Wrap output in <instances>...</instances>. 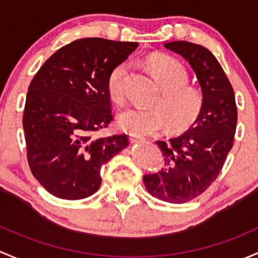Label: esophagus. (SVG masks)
<instances>
[{
  "label": "esophagus",
  "instance_id": "34e87169",
  "mask_svg": "<svg viewBox=\"0 0 258 258\" xmlns=\"http://www.w3.org/2000/svg\"><path fill=\"white\" fill-rule=\"evenodd\" d=\"M140 138H138V137H134V135H132V137H130V143H133V144H134V143H138V142H140Z\"/></svg>",
  "mask_w": 258,
  "mask_h": 258
}]
</instances>
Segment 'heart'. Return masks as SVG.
I'll list each match as a JSON object with an SVG mask.
<instances>
[{"mask_svg": "<svg viewBox=\"0 0 258 258\" xmlns=\"http://www.w3.org/2000/svg\"><path fill=\"white\" fill-rule=\"evenodd\" d=\"M149 67L163 89L161 97L156 100L158 107H132L125 109L119 116L121 129L135 137H144L160 132L168 123L174 130H182L192 125L203 113L205 98L200 90L188 86L190 77L186 68L166 55L150 58ZM128 70V63L120 62L108 76V94L116 103H121L125 98Z\"/></svg>", "mask_w": 258, "mask_h": 258, "instance_id": "heart-1", "label": "heart"}]
</instances>
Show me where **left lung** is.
<instances>
[{
	"label": "left lung",
	"mask_w": 258,
	"mask_h": 258,
	"mask_svg": "<svg viewBox=\"0 0 258 258\" xmlns=\"http://www.w3.org/2000/svg\"><path fill=\"white\" fill-rule=\"evenodd\" d=\"M164 47L187 60L200 83L205 105L187 132L168 142H156L165 166L144 175L143 180L154 198L184 204L205 192L219 176L233 145L237 107L230 81L208 48L185 41Z\"/></svg>",
	"instance_id": "obj_1"
}]
</instances>
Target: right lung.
<instances>
[{"label": "right lung", "instance_id": "add662e5", "mask_svg": "<svg viewBox=\"0 0 258 258\" xmlns=\"http://www.w3.org/2000/svg\"><path fill=\"white\" fill-rule=\"evenodd\" d=\"M139 44L82 38L43 63L28 87L23 113L33 176L64 200L88 198L102 184L100 168L129 145L128 135L100 138L113 120L107 79Z\"/></svg>", "mask_w": 258, "mask_h": 258}]
</instances>
